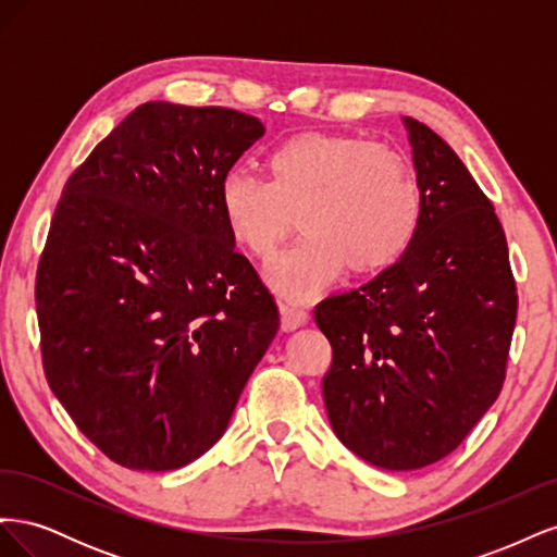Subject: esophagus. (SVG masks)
I'll use <instances>...</instances> for the list:
<instances>
[{
	"label": "esophagus",
	"instance_id": "34e87169",
	"mask_svg": "<svg viewBox=\"0 0 557 557\" xmlns=\"http://www.w3.org/2000/svg\"><path fill=\"white\" fill-rule=\"evenodd\" d=\"M307 323H309V311L305 307L297 305V301H290V299L283 301V305H281V327L285 332H293V330L307 325Z\"/></svg>",
	"mask_w": 557,
	"mask_h": 557
}]
</instances>
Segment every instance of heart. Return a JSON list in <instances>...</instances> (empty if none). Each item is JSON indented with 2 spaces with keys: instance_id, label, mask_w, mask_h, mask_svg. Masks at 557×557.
Instances as JSON below:
<instances>
[{
  "instance_id": "heart-1",
  "label": "heart",
  "mask_w": 557,
  "mask_h": 557,
  "mask_svg": "<svg viewBox=\"0 0 557 557\" xmlns=\"http://www.w3.org/2000/svg\"><path fill=\"white\" fill-rule=\"evenodd\" d=\"M269 181L230 170L218 205L230 237L269 260L293 230L307 234L269 269L290 297H311L344 272L397 260L416 237L423 195L413 166L395 148L348 134H299L267 158Z\"/></svg>"
}]
</instances>
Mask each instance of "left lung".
I'll list each match as a JSON object with an SVG mask.
<instances>
[{
	"label": "left lung",
	"instance_id": "8db88e82",
	"mask_svg": "<svg viewBox=\"0 0 557 557\" xmlns=\"http://www.w3.org/2000/svg\"><path fill=\"white\" fill-rule=\"evenodd\" d=\"M404 125L423 195L416 237L376 278L313 313L332 346V430L391 471L446 458L493 407L518 309L491 199L440 134L413 117Z\"/></svg>",
	"mask_w": 557,
	"mask_h": 557
}]
</instances>
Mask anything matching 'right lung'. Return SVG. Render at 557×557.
<instances>
[{"instance_id":"1","label":"right lung","mask_w":557,"mask_h":557,"mask_svg":"<svg viewBox=\"0 0 557 557\" xmlns=\"http://www.w3.org/2000/svg\"><path fill=\"white\" fill-rule=\"evenodd\" d=\"M262 134L234 109L146 102L64 183L37 269L44 372L76 428L127 469L207 453L278 332L218 205V183Z\"/></svg>"}]
</instances>
